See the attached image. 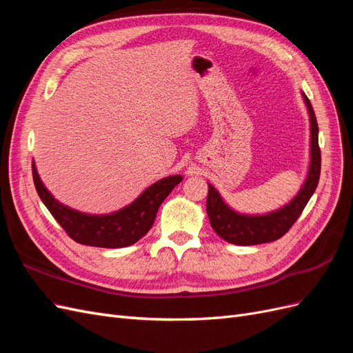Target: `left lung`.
I'll return each mask as SVG.
<instances>
[{
  "label": "left lung",
  "instance_id": "left-lung-1",
  "mask_svg": "<svg viewBox=\"0 0 353 353\" xmlns=\"http://www.w3.org/2000/svg\"><path fill=\"white\" fill-rule=\"evenodd\" d=\"M306 108L311 116V168L306 183L299 194L283 209L263 216H244L232 212L222 201L218 191L209 184L206 210L212 228L219 237L228 243L239 245H253L270 243L281 239L293 227L297 218L302 215L309 199L316 190L319 174H321V150L318 144V123L315 112L309 99L303 94Z\"/></svg>",
  "mask_w": 353,
  "mask_h": 353
}]
</instances>
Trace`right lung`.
<instances>
[{
	"label": "right lung",
	"mask_w": 353,
	"mask_h": 353,
	"mask_svg": "<svg viewBox=\"0 0 353 353\" xmlns=\"http://www.w3.org/2000/svg\"><path fill=\"white\" fill-rule=\"evenodd\" d=\"M32 176L42 203L72 240L79 244L105 249L126 248L145 236L153 227L162 201L183 181V176L179 175L163 178L148 187L128 208L112 215L92 216L60 205L42 185L34 163H32Z\"/></svg>",
	"instance_id": "obj_1"
}]
</instances>
